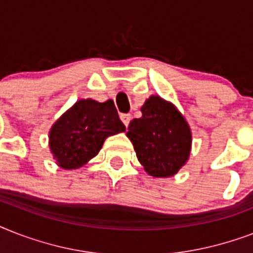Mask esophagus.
<instances>
[{
    "instance_id": "obj_1",
    "label": "esophagus",
    "mask_w": 253,
    "mask_h": 253,
    "mask_svg": "<svg viewBox=\"0 0 253 253\" xmlns=\"http://www.w3.org/2000/svg\"><path fill=\"white\" fill-rule=\"evenodd\" d=\"M121 119H122V122L125 126H128V123H130L131 121V115L130 114H122L121 115Z\"/></svg>"
}]
</instances>
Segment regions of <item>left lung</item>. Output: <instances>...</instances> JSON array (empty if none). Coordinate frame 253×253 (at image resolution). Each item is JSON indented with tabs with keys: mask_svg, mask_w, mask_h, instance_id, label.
<instances>
[{
	"mask_svg": "<svg viewBox=\"0 0 253 253\" xmlns=\"http://www.w3.org/2000/svg\"><path fill=\"white\" fill-rule=\"evenodd\" d=\"M142 117L130 122L127 138L144 170L152 177L174 176L188 163L192 130L172 102L151 95L140 107Z\"/></svg>",
	"mask_w": 253,
	"mask_h": 253,
	"instance_id": "1",
	"label": "left lung"
}]
</instances>
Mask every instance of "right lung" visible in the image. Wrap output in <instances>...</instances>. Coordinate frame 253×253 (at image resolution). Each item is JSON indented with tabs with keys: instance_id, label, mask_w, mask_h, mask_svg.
<instances>
[{
	"instance_id": "1",
	"label": "right lung",
	"mask_w": 253,
	"mask_h": 253,
	"mask_svg": "<svg viewBox=\"0 0 253 253\" xmlns=\"http://www.w3.org/2000/svg\"><path fill=\"white\" fill-rule=\"evenodd\" d=\"M126 131L114 102L79 99L53 123L49 151L60 168L79 169L97 156L109 136Z\"/></svg>"
}]
</instances>
